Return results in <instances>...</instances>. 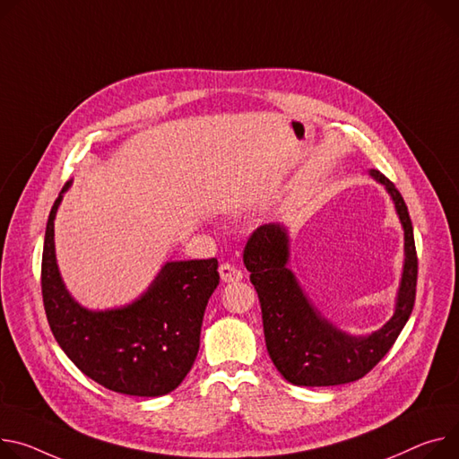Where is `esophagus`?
Instances as JSON below:
<instances>
[{
	"instance_id": "1",
	"label": "esophagus",
	"mask_w": 459,
	"mask_h": 459,
	"mask_svg": "<svg viewBox=\"0 0 459 459\" xmlns=\"http://www.w3.org/2000/svg\"><path fill=\"white\" fill-rule=\"evenodd\" d=\"M220 274H221L223 281H239L243 278V273L236 265L229 264V262H223L220 265Z\"/></svg>"
}]
</instances>
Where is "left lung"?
Wrapping results in <instances>:
<instances>
[{"instance_id": "1", "label": "left lung", "mask_w": 459, "mask_h": 459, "mask_svg": "<svg viewBox=\"0 0 459 459\" xmlns=\"http://www.w3.org/2000/svg\"><path fill=\"white\" fill-rule=\"evenodd\" d=\"M371 176L390 192L404 229V271L394 316L369 337H350L320 318L306 300L289 258L287 234L280 225H262L248 236L243 264L251 273L264 320L265 346L283 377L299 386H337L362 379L390 351L411 315L418 285V253L406 203L379 170Z\"/></svg>"}]
</instances>
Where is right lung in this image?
Returning a JSON list of instances; mask_svg holds the SVG:
<instances>
[{
	"label": "right lung",
	"mask_w": 459,
	"mask_h": 459,
	"mask_svg": "<svg viewBox=\"0 0 459 459\" xmlns=\"http://www.w3.org/2000/svg\"><path fill=\"white\" fill-rule=\"evenodd\" d=\"M67 188L51 208L41 255V297L56 342L82 373L111 392L157 397L176 390L197 357L204 307L220 285L218 260L166 264L128 307H80L55 258V216Z\"/></svg>",
	"instance_id": "obj_1"
}]
</instances>
